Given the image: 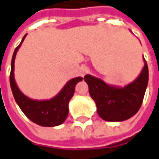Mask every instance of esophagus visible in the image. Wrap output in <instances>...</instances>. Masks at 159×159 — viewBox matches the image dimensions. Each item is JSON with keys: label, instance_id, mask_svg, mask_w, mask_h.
Wrapping results in <instances>:
<instances>
[{"label": "esophagus", "instance_id": "obj_1", "mask_svg": "<svg viewBox=\"0 0 159 159\" xmlns=\"http://www.w3.org/2000/svg\"><path fill=\"white\" fill-rule=\"evenodd\" d=\"M79 73L80 75H82V76H84L86 73H87V68L85 67V66H81V68H80V70H79Z\"/></svg>", "mask_w": 159, "mask_h": 159}]
</instances>
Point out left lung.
Segmentation results:
<instances>
[{"label":"left lung","mask_w":159,"mask_h":159,"mask_svg":"<svg viewBox=\"0 0 159 159\" xmlns=\"http://www.w3.org/2000/svg\"><path fill=\"white\" fill-rule=\"evenodd\" d=\"M143 62L144 66L139 75L123 87L108 84L91 75H85L84 81L89 86V93L96 103L98 115L104 120L123 121L138 112L149 81V69L144 58Z\"/></svg>","instance_id":"8db88e82"}]
</instances>
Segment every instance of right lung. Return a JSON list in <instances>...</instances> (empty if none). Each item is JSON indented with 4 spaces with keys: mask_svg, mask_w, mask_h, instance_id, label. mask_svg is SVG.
<instances>
[{
    "mask_svg": "<svg viewBox=\"0 0 159 159\" xmlns=\"http://www.w3.org/2000/svg\"><path fill=\"white\" fill-rule=\"evenodd\" d=\"M25 34L19 44L15 49L11 61V71L9 76L10 87L16 104L22 112L28 119L34 123L42 127H56L62 124L69 114V103L75 93V87L77 83L83 80V77H75L67 82L57 95L45 100L32 99L25 95L16 83L15 80V59L18 49L25 40Z\"/></svg>",
    "mask_w": 159,
    "mask_h": 159,
    "instance_id": "1",
    "label": "right lung"
}]
</instances>
